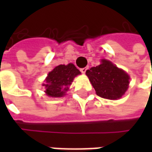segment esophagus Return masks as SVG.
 Here are the masks:
<instances>
[{"mask_svg": "<svg viewBox=\"0 0 152 152\" xmlns=\"http://www.w3.org/2000/svg\"><path fill=\"white\" fill-rule=\"evenodd\" d=\"M87 70V67H83V68H80V72L83 73H85Z\"/></svg>", "mask_w": 152, "mask_h": 152, "instance_id": "esophagus-1", "label": "esophagus"}]
</instances>
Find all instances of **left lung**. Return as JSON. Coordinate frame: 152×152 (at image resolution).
Instances as JSON below:
<instances>
[{
  "label": "left lung",
  "instance_id": "obj_1",
  "mask_svg": "<svg viewBox=\"0 0 152 152\" xmlns=\"http://www.w3.org/2000/svg\"><path fill=\"white\" fill-rule=\"evenodd\" d=\"M86 75L97 96L110 100L121 98L129 84V76L107 60H102L100 65L87 70Z\"/></svg>",
  "mask_w": 152,
  "mask_h": 152
}]
</instances>
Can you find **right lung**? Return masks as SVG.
<instances>
[{
	"label": "right lung",
	"mask_w": 152,
	"mask_h": 152,
	"mask_svg": "<svg viewBox=\"0 0 152 152\" xmlns=\"http://www.w3.org/2000/svg\"><path fill=\"white\" fill-rule=\"evenodd\" d=\"M79 74H80L79 70L73 63L56 67L49 73L45 79V84L43 85L45 87V93L52 97L64 96L73 82V78Z\"/></svg>",
	"instance_id": "1"
}]
</instances>
